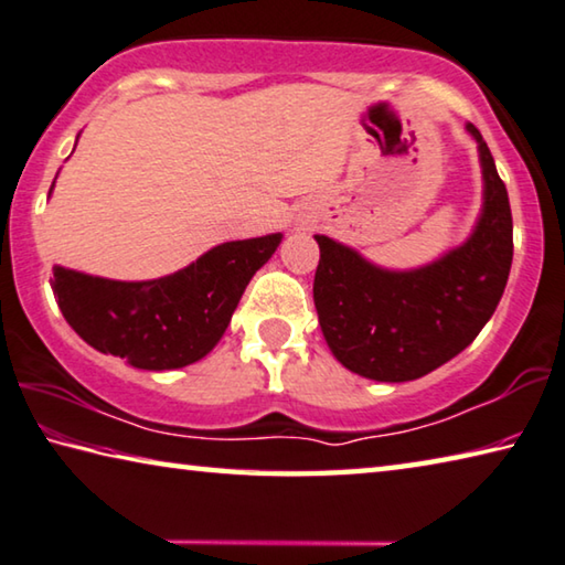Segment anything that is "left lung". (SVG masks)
<instances>
[{
  "label": "left lung",
  "mask_w": 565,
  "mask_h": 565,
  "mask_svg": "<svg viewBox=\"0 0 565 565\" xmlns=\"http://www.w3.org/2000/svg\"><path fill=\"white\" fill-rule=\"evenodd\" d=\"M466 129L483 172V207L466 243L413 270H387L316 235L312 298L330 353L350 373L381 383L428 375L473 343L503 298L513 263L511 205L483 135L470 122Z\"/></svg>",
  "instance_id": "1"
}]
</instances>
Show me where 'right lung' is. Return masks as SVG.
Here are the masks:
<instances>
[{
    "mask_svg": "<svg viewBox=\"0 0 565 565\" xmlns=\"http://www.w3.org/2000/svg\"><path fill=\"white\" fill-rule=\"evenodd\" d=\"M280 243L282 233L233 239L178 273L132 282L54 265L52 290L87 345L140 370H174L220 343L247 282Z\"/></svg>",
    "mask_w": 565,
    "mask_h": 565,
    "instance_id": "add662e5",
    "label": "right lung"
}]
</instances>
